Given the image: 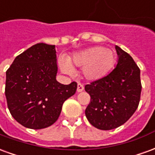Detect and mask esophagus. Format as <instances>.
<instances>
[{
	"label": "esophagus",
	"mask_w": 155,
	"mask_h": 155,
	"mask_svg": "<svg viewBox=\"0 0 155 155\" xmlns=\"http://www.w3.org/2000/svg\"><path fill=\"white\" fill-rule=\"evenodd\" d=\"M84 91V85L81 83H78L77 84V91L78 92H82Z\"/></svg>",
	"instance_id": "34e87169"
}]
</instances>
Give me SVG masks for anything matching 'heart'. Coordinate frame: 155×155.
<instances>
[{"mask_svg":"<svg viewBox=\"0 0 155 155\" xmlns=\"http://www.w3.org/2000/svg\"><path fill=\"white\" fill-rule=\"evenodd\" d=\"M115 63L114 52L102 47L94 46L75 54L71 60V64L78 67L84 68V77L90 81H97L105 76ZM62 71L71 74L73 68L67 61H61Z\"/></svg>","mask_w":155,"mask_h":155,"instance_id":"obj_1","label":"heart"}]
</instances>
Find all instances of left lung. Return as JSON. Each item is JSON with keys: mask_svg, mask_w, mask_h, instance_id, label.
<instances>
[{"mask_svg": "<svg viewBox=\"0 0 155 155\" xmlns=\"http://www.w3.org/2000/svg\"><path fill=\"white\" fill-rule=\"evenodd\" d=\"M115 50L119 57L116 67L108 75L84 86L91 95L85 116L99 130H113L124 124L140 103V68L127 52L118 45Z\"/></svg>", "mask_w": 155, "mask_h": 155, "instance_id": "8db88e82", "label": "left lung"}]
</instances>
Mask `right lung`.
I'll list each match as a JSON object with an SVG mask.
<instances>
[{"label": "right lung", "mask_w": 155, "mask_h": 155, "mask_svg": "<svg viewBox=\"0 0 155 155\" xmlns=\"http://www.w3.org/2000/svg\"><path fill=\"white\" fill-rule=\"evenodd\" d=\"M55 46L38 43L16 56L6 71L5 94L10 113L24 127L41 130L58 120L77 83L56 81Z\"/></svg>", "instance_id": "1"}]
</instances>
